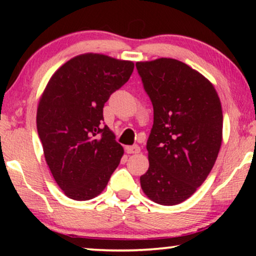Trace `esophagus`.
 Segmentation results:
<instances>
[{"instance_id": "1", "label": "esophagus", "mask_w": 256, "mask_h": 256, "mask_svg": "<svg viewBox=\"0 0 256 256\" xmlns=\"http://www.w3.org/2000/svg\"><path fill=\"white\" fill-rule=\"evenodd\" d=\"M126 152L127 154H138L141 152V148H140L138 146H126Z\"/></svg>"}]
</instances>
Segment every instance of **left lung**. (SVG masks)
<instances>
[{"instance_id":"obj_1","label":"left lung","mask_w":256,"mask_h":256,"mask_svg":"<svg viewBox=\"0 0 256 256\" xmlns=\"http://www.w3.org/2000/svg\"><path fill=\"white\" fill-rule=\"evenodd\" d=\"M136 68L154 107L141 188L157 204H180L204 183L218 157L222 104L210 80L176 59L138 62Z\"/></svg>"}]
</instances>
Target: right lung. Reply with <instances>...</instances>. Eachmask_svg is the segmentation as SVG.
<instances>
[{
  "label": "right lung",
  "instance_id": "add662e5",
  "mask_svg": "<svg viewBox=\"0 0 256 256\" xmlns=\"http://www.w3.org/2000/svg\"><path fill=\"white\" fill-rule=\"evenodd\" d=\"M132 70L129 60L79 54L54 73L42 94L37 132L52 176L68 198L99 196L120 163L124 148L102 126V112Z\"/></svg>",
  "mask_w": 256,
  "mask_h": 256
}]
</instances>
